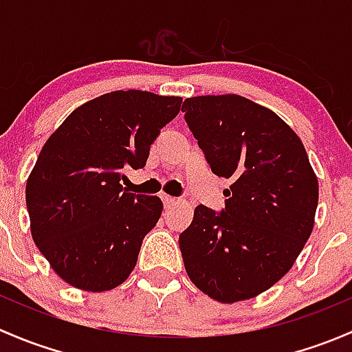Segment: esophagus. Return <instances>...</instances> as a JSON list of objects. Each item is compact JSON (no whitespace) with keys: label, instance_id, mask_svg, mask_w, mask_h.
Returning <instances> with one entry per match:
<instances>
[{"label":"esophagus","instance_id":"obj_1","mask_svg":"<svg viewBox=\"0 0 352 352\" xmlns=\"http://www.w3.org/2000/svg\"><path fill=\"white\" fill-rule=\"evenodd\" d=\"M162 201H164V206H171V205H175V203L177 201L175 197H169V195H162Z\"/></svg>","mask_w":352,"mask_h":352}]
</instances>
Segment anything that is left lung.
<instances>
[{
	"label": "left lung",
	"mask_w": 352,
	"mask_h": 352,
	"mask_svg": "<svg viewBox=\"0 0 352 352\" xmlns=\"http://www.w3.org/2000/svg\"><path fill=\"white\" fill-rule=\"evenodd\" d=\"M184 120L213 175L230 179L226 210L198 205L179 235L198 289L222 303L281 280L309 241L318 181L300 137L270 108L239 95L184 100Z\"/></svg>",
	"instance_id": "left-lung-1"
}]
</instances>
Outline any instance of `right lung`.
Wrapping results in <instances>:
<instances>
[{"label": "right lung", "mask_w": 352, "mask_h": 352, "mask_svg": "<svg viewBox=\"0 0 352 352\" xmlns=\"http://www.w3.org/2000/svg\"><path fill=\"white\" fill-rule=\"evenodd\" d=\"M179 96L111 91L76 108L43 144L27 179L30 230L66 283L108 292L129 278L144 237L162 213L157 197L123 190V171L140 169Z\"/></svg>", "instance_id": "add662e5"}]
</instances>
